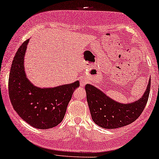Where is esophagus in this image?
<instances>
[{
    "label": "esophagus",
    "mask_w": 159,
    "mask_h": 159,
    "mask_svg": "<svg viewBox=\"0 0 159 159\" xmlns=\"http://www.w3.org/2000/svg\"><path fill=\"white\" fill-rule=\"evenodd\" d=\"M87 83H88V79L85 77V76H83V77L81 78V80H80L81 86H84L86 84H87Z\"/></svg>",
    "instance_id": "obj_1"
}]
</instances>
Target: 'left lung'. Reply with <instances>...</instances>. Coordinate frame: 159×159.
<instances>
[{
    "instance_id": "obj_1",
    "label": "left lung",
    "mask_w": 159,
    "mask_h": 159,
    "mask_svg": "<svg viewBox=\"0 0 159 159\" xmlns=\"http://www.w3.org/2000/svg\"><path fill=\"white\" fill-rule=\"evenodd\" d=\"M85 89L94 123L106 129H115L132 123L142 113L149 98L150 79L143 95L136 101L128 103L115 101L92 84H86Z\"/></svg>"
}]
</instances>
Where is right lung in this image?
Here are the masks:
<instances>
[{
    "instance_id": "1",
    "label": "right lung",
    "mask_w": 159,
    "mask_h": 159,
    "mask_svg": "<svg viewBox=\"0 0 159 159\" xmlns=\"http://www.w3.org/2000/svg\"><path fill=\"white\" fill-rule=\"evenodd\" d=\"M29 39L22 44L14 57L9 78V94L14 109L24 121L38 129H49L64 119L79 81L51 88L34 85L25 74L24 59Z\"/></svg>"
}]
</instances>
